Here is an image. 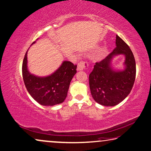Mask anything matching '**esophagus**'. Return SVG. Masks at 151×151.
<instances>
[{
    "label": "esophagus",
    "mask_w": 151,
    "mask_h": 151,
    "mask_svg": "<svg viewBox=\"0 0 151 151\" xmlns=\"http://www.w3.org/2000/svg\"><path fill=\"white\" fill-rule=\"evenodd\" d=\"M88 68V63L86 61H80L78 64V70L82 71Z\"/></svg>",
    "instance_id": "1"
}]
</instances>
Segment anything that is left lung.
Masks as SVG:
<instances>
[{
  "mask_svg": "<svg viewBox=\"0 0 151 151\" xmlns=\"http://www.w3.org/2000/svg\"><path fill=\"white\" fill-rule=\"evenodd\" d=\"M116 47L104 59L97 62L89 75L92 97L98 104L105 106H114L127 97L134 86L136 66L133 52L129 45L120 37H116ZM126 56L123 71H114L110 63L114 55Z\"/></svg>",
  "mask_w": 151,
  "mask_h": 151,
  "instance_id": "left-lung-1",
  "label": "left lung"
}]
</instances>
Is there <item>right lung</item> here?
Segmentation results:
<instances>
[{
	"label": "right lung",
	"mask_w": 151,
	"mask_h": 151,
	"mask_svg": "<svg viewBox=\"0 0 151 151\" xmlns=\"http://www.w3.org/2000/svg\"><path fill=\"white\" fill-rule=\"evenodd\" d=\"M27 52L23 60L22 76L28 93L42 106H52L63 103L67 97L72 78L77 72V65L70 61H64L52 75L37 77L28 70Z\"/></svg>",
	"instance_id": "obj_1"
}]
</instances>
